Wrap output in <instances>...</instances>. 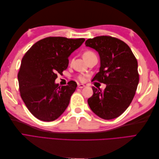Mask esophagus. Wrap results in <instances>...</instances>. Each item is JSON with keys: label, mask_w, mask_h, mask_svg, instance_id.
<instances>
[{"label": "esophagus", "mask_w": 159, "mask_h": 159, "mask_svg": "<svg viewBox=\"0 0 159 159\" xmlns=\"http://www.w3.org/2000/svg\"><path fill=\"white\" fill-rule=\"evenodd\" d=\"M85 87V85L84 84H78V88H83Z\"/></svg>", "instance_id": "34e87169"}]
</instances>
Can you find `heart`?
<instances>
[{"label":"heart","instance_id":"heart-1","mask_svg":"<svg viewBox=\"0 0 159 159\" xmlns=\"http://www.w3.org/2000/svg\"><path fill=\"white\" fill-rule=\"evenodd\" d=\"M92 55H93V53L92 52H91V51H86V52H85L84 53L83 57H84V60H85V58H87V57H89L90 56H92ZM79 80H80V81H83V80H84V78L83 76H80V77H79Z\"/></svg>","mask_w":159,"mask_h":159}]
</instances>
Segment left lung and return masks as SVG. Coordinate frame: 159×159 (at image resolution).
<instances>
[{
	"mask_svg": "<svg viewBox=\"0 0 159 159\" xmlns=\"http://www.w3.org/2000/svg\"><path fill=\"white\" fill-rule=\"evenodd\" d=\"M85 44L97 51L100 57L99 71L92 81L107 85L103 91L92 87L89 106L103 119L117 118L128 108L135 94L139 81L137 60L126 43L117 38L97 36Z\"/></svg>",
	"mask_w": 159,
	"mask_h": 159,
	"instance_id": "obj_1",
	"label": "left lung"
}]
</instances>
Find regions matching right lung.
I'll return each instance as SVG.
<instances>
[{"label":"right lung","instance_id":"add662e5","mask_svg":"<svg viewBox=\"0 0 159 159\" xmlns=\"http://www.w3.org/2000/svg\"><path fill=\"white\" fill-rule=\"evenodd\" d=\"M84 38L48 37L33 44L22 59L18 74L21 98L30 112L43 121H53L70 103L77 84L55 83L57 74L68 66V57L81 46Z\"/></svg>","mask_w":159,"mask_h":159}]
</instances>
